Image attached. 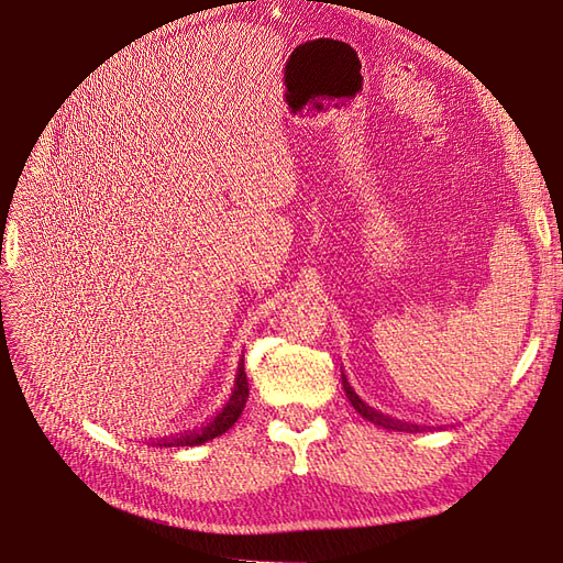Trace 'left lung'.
I'll use <instances>...</instances> for the list:
<instances>
[{"label":"left lung","mask_w":563,"mask_h":563,"mask_svg":"<svg viewBox=\"0 0 563 563\" xmlns=\"http://www.w3.org/2000/svg\"><path fill=\"white\" fill-rule=\"evenodd\" d=\"M342 387H344V391H346V398L351 400V406L356 408L365 420H371V422H375V424H379V427H384V429H396V431H420V427L417 424H408V422H400V420H394V417H389V415H382V412H377L375 408H371L365 404V400L353 391V387L349 384V379H346V375L342 373ZM427 429V427H424Z\"/></svg>","instance_id":"1"}]
</instances>
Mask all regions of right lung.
<instances>
[{
	"label": "right lung",
	"mask_w": 563,
	"mask_h": 563,
	"mask_svg": "<svg viewBox=\"0 0 563 563\" xmlns=\"http://www.w3.org/2000/svg\"><path fill=\"white\" fill-rule=\"evenodd\" d=\"M247 396H250V384H247V375H245V363L240 358L238 363V371H235V382H233V391L229 396L227 404L223 408L212 417V420H207L205 424L196 427V429H188L184 433H172V437H163V439H148L151 445H159V448H169V445H202L207 441H212L221 433H227L235 422L238 417L243 415V408L247 404Z\"/></svg>",
	"instance_id": "right-lung-1"
}]
</instances>
